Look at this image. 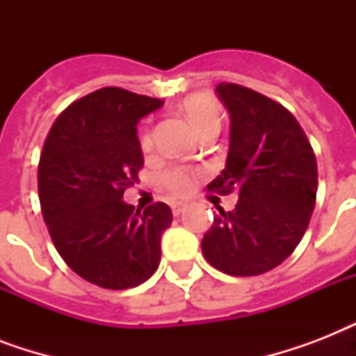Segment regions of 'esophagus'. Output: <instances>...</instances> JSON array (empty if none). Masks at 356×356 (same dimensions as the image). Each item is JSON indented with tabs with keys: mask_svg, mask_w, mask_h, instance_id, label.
Segmentation results:
<instances>
[{
	"mask_svg": "<svg viewBox=\"0 0 356 356\" xmlns=\"http://www.w3.org/2000/svg\"><path fill=\"white\" fill-rule=\"evenodd\" d=\"M184 209H186V205H184V203H173L172 205L173 216H181V214L184 212Z\"/></svg>",
	"mask_w": 356,
	"mask_h": 356,
	"instance_id": "34e87169",
	"label": "esophagus"
}]
</instances>
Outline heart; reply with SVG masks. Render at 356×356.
<instances>
[{
    "label": "heart",
    "instance_id": "1",
    "mask_svg": "<svg viewBox=\"0 0 356 356\" xmlns=\"http://www.w3.org/2000/svg\"><path fill=\"white\" fill-rule=\"evenodd\" d=\"M183 111L200 134L209 129H220L222 125V107L214 97L207 96V94H195V96L186 97L183 103ZM140 147L142 151H151L153 147V136H151L149 129H144L140 134ZM161 181L162 186L170 194L184 195L188 194L194 184V172L184 166L168 168L166 172L162 173Z\"/></svg>",
    "mask_w": 356,
    "mask_h": 356
}]
</instances>
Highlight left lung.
Listing matches in <instances>:
<instances>
[{
	"instance_id": "left-lung-1",
	"label": "left lung",
	"mask_w": 356,
	"mask_h": 356,
	"mask_svg": "<svg viewBox=\"0 0 356 356\" xmlns=\"http://www.w3.org/2000/svg\"><path fill=\"white\" fill-rule=\"evenodd\" d=\"M216 92L231 114V142L225 170L207 188L222 195L238 190V203L214 218L201 251L227 275H260L284 262L309 227L316 155L281 103L233 83H220Z\"/></svg>"
}]
</instances>
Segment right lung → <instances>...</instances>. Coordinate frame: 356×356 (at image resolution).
Listing matches in <instances>:
<instances>
[{
	"mask_svg": "<svg viewBox=\"0 0 356 356\" xmlns=\"http://www.w3.org/2000/svg\"><path fill=\"white\" fill-rule=\"evenodd\" d=\"M161 99L107 86L74 102L49 129L38 164L42 216L58 254L108 290L147 281L161 262L172 209L144 212L122 200L144 166L136 123Z\"/></svg>",
	"mask_w": 356,
	"mask_h": 356,
	"instance_id": "1",
	"label": "right lung"
}]
</instances>
